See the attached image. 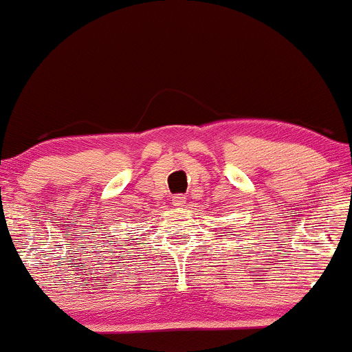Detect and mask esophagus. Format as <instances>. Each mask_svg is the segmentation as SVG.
I'll use <instances>...</instances> for the list:
<instances>
[{
    "label": "esophagus",
    "mask_w": 352,
    "mask_h": 352,
    "mask_svg": "<svg viewBox=\"0 0 352 352\" xmlns=\"http://www.w3.org/2000/svg\"><path fill=\"white\" fill-rule=\"evenodd\" d=\"M184 203H186V195H175V197H173V205L177 206V208H179V206H184Z\"/></svg>",
    "instance_id": "esophagus-1"
}]
</instances>
